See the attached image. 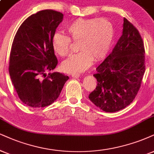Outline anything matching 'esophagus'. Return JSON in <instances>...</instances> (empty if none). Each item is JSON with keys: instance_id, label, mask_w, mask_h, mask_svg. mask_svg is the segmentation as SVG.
<instances>
[{"instance_id": "esophagus-1", "label": "esophagus", "mask_w": 154, "mask_h": 154, "mask_svg": "<svg viewBox=\"0 0 154 154\" xmlns=\"http://www.w3.org/2000/svg\"><path fill=\"white\" fill-rule=\"evenodd\" d=\"M79 74H78V73H76V74H72V77L73 78H79Z\"/></svg>"}]
</instances>
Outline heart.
<instances>
[{"mask_svg": "<svg viewBox=\"0 0 154 154\" xmlns=\"http://www.w3.org/2000/svg\"><path fill=\"white\" fill-rule=\"evenodd\" d=\"M69 37L56 33L52 38V47L57 55L65 57L70 54L71 40L78 42L81 51L62 63L61 67L67 73L76 74L86 71L94 59L99 60L108 53L114 39V27L106 18H78L66 27Z\"/></svg>", "mask_w": 154, "mask_h": 154, "instance_id": "heart-1", "label": "heart"}]
</instances>
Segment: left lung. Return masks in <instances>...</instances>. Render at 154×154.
Returning <instances> with one entry per match:
<instances>
[{
	"instance_id": "left-lung-1",
	"label": "left lung",
	"mask_w": 154,
	"mask_h": 154,
	"mask_svg": "<svg viewBox=\"0 0 154 154\" xmlns=\"http://www.w3.org/2000/svg\"><path fill=\"white\" fill-rule=\"evenodd\" d=\"M145 48L135 26L123 18V34L112 52L96 68V89L88 98L103 111H119L137 95L145 73Z\"/></svg>"
}]
</instances>
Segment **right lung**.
<instances>
[{"mask_svg":"<svg viewBox=\"0 0 154 154\" xmlns=\"http://www.w3.org/2000/svg\"><path fill=\"white\" fill-rule=\"evenodd\" d=\"M63 18V14L58 11H38L23 22L13 39L9 73L19 98L31 107L54 103L69 79L58 72L47 76L45 74L58 64L52 38Z\"/></svg>","mask_w":154,"mask_h":154,"instance_id":"add662e5","label":"right lung"}]
</instances>
